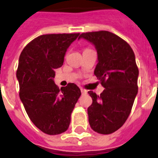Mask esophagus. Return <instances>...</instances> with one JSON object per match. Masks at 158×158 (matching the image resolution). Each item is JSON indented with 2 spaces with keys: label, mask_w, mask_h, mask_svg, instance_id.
I'll return each mask as SVG.
<instances>
[{
  "label": "esophagus",
  "mask_w": 158,
  "mask_h": 158,
  "mask_svg": "<svg viewBox=\"0 0 158 158\" xmlns=\"http://www.w3.org/2000/svg\"><path fill=\"white\" fill-rule=\"evenodd\" d=\"M81 94H87V91L84 89H81Z\"/></svg>",
  "instance_id": "34e87169"
}]
</instances>
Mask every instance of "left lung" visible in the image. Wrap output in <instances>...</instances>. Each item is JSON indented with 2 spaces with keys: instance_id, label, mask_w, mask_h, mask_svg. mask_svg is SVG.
<instances>
[{
  "instance_id": "1",
  "label": "left lung",
  "mask_w": 158,
  "mask_h": 158,
  "mask_svg": "<svg viewBox=\"0 0 158 158\" xmlns=\"http://www.w3.org/2000/svg\"><path fill=\"white\" fill-rule=\"evenodd\" d=\"M81 38L95 47L98 64L94 75L105 88L100 96L88 92L93 99L88 108L89 122L97 133L110 134L127 120L137 94L139 71L135 55L126 41L109 31L82 33Z\"/></svg>"
}]
</instances>
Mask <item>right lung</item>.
I'll return each mask as SVG.
<instances>
[{
  "mask_svg": "<svg viewBox=\"0 0 158 158\" xmlns=\"http://www.w3.org/2000/svg\"><path fill=\"white\" fill-rule=\"evenodd\" d=\"M80 33L46 34L27 44L19 57L17 78L20 98L29 118L49 135L64 133L81 96L77 85L60 89L54 83L55 69L63 65L65 52Z\"/></svg>",
  "mask_w": 158,
  "mask_h": 158,
  "instance_id": "add662e5",
  "label": "right lung"
}]
</instances>
